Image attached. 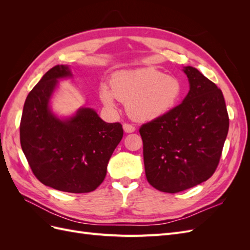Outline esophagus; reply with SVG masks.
I'll list each match as a JSON object with an SVG mask.
<instances>
[{"label": "esophagus", "instance_id": "obj_1", "mask_svg": "<svg viewBox=\"0 0 250 250\" xmlns=\"http://www.w3.org/2000/svg\"><path fill=\"white\" fill-rule=\"evenodd\" d=\"M123 128H124V131L127 132V133L133 132L135 130V127L132 124H129V123H124Z\"/></svg>", "mask_w": 250, "mask_h": 250}]
</instances>
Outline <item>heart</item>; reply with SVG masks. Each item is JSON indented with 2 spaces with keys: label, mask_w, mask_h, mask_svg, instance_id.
I'll return each instance as SVG.
<instances>
[{
  "label": "heart",
  "mask_w": 250,
  "mask_h": 250,
  "mask_svg": "<svg viewBox=\"0 0 250 250\" xmlns=\"http://www.w3.org/2000/svg\"><path fill=\"white\" fill-rule=\"evenodd\" d=\"M183 94L181 82L153 67L123 71L111 78V86L100 87L102 102L115 107L117 101L127 104L130 117L138 121H151L165 116L176 106Z\"/></svg>",
  "instance_id": "b5f03b06"
}]
</instances>
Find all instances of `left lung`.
<instances>
[{"label":"left lung","mask_w":250,"mask_h":250,"mask_svg":"<svg viewBox=\"0 0 250 250\" xmlns=\"http://www.w3.org/2000/svg\"><path fill=\"white\" fill-rule=\"evenodd\" d=\"M184 72L190 90L183 103L140 128L147 180L165 193L188 190L213 175L229 127L221 89L193 66Z\"/></svg>","instance_id":"left-lung-1"}]
</instances>
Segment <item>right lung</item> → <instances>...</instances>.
Wrapping results in <instances>:
<instances>
[{
  "instance_id": "add662e5",
  "label": "right lung",
  "mask_w": 250,
  "mask_h": 250,
  "mask_svg": "<svg viewBox=\"0 0 250 250\" xmlns=\"http://www.w3.org/2000/svg\"><path fill=\"white\" fill-rule=\"evenodd\" d=\"M67 76L69 67L53 66L29 93L21 119V146L42 184L67 193H89L106 176L123 128L119 122L105 123L90 108L64 121L53 115L49 99L57 79Z\"/></svg>"
}]
</instances>
